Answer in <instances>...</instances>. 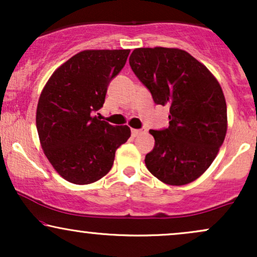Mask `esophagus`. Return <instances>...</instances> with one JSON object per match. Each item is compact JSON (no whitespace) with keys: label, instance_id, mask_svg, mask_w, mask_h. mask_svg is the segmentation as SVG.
I'll return each mask as SVG.
<instances>
[{"label":"esophagus","instance_id":"esophagus-1","mask_svg":"<svg viewBox=\"0 0 257 257\" xmlns=\"http://www.w3.org/2000/svg\"><path fill=\"white\" fill-rule=\"evenodd\" d=\"M146 129H132V137H138L141 133H145Z\"/></svg>","mask_w":257,"mask_h":257}]
</instances>
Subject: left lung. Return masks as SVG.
Segmentation results:
<instances>
[{"mask_svg": "<svg viewBox=\"0 0 257 257\" xmlns=\"http://www.w3.org/2000/svg\"><path fill=\"white\" fill-rule=\"evenodd\" d=\"M133 72L157 105H169V126L150 131L155 147L145 157L152 175L168 185L198 179L216 157L227 132V106L213 73L178 48H138Z\"/></svg>", "mask_w": 257, "mask_h": 257, "instance_id": "obj_1", "label": "left lung"}]
</instances>
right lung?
<instances>
[{
	"mask_svg": "<svg viewBox=\"0 0 257 257\" xmlns=\"http://www.w3.org/2000/svg\"><path fill=\"white\" fill-rule=\"evenodd\" d=\"M129 52H79L44 85L36 112L38 137L46 157L66 181H98L111 170L116 150L131 138L128 125L113 126L94 116Z\"/></svg>",
	"mask_w": 257,
	"mask_h": 257,
	"instance_id": "obj_1",
	"label": "right lung"
}]
</instances>
